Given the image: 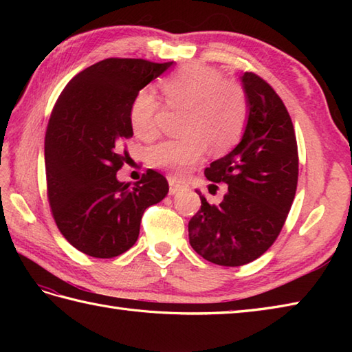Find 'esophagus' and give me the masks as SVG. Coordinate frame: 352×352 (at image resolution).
<instances>
[{
  "label": "esophagus",
  "instance_id": "34e87169",
  "mask_svg": "<svg viewBox=\"0 0 352 352\" xmlns=\"http://www.w3.org/2000/svg\"><path fill=\"white\" fill-rule=\"evenodd\" d=\"M168 182H169V193H170V195H175L177 192L183 190V188H184V186L180 182H177L174 177H169Z\"/></svg>",
  "mask_w": 352,
  "mask_h": 352
}]
</instances>
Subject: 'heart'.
Instances as JSON below:
<instances>
[{"mask_svg": "<svg viewBox=\"0 0 352 352\" xmlns=\"http://www.w3.org/2000/svg\"><path fill=\"white\" fill-rule=\"evenodd\" d=\"M160 91L166 106L184 109L182 131L184 136L168 139L151 148L149 163L184 175L207 151H230L246 129L250 104L243 89L223 80L222 72L207 65H189L162 80ZM162 101L144 89L130 106V124L136 136L149 140L159 133Z\"/></svg>", "mask_w": 352, "mask_h": 352, "instance_id": "obj_1", "label": "heart"}]
</instances>
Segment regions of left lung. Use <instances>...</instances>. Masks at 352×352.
Listing matches in <instances>:
<instances>
[{"instance_id":"obj_1","label":"left lung","mask_w":352,"mask_h":352,"mask_svg":"<svg viewBox=\"0 0 352 352\" xmlns=\"http://www.w3.org/2000/svg\"><path fill=\"white\" fill-rule=\"evenodd\" d=\"M242 85L250 104L242 140L204 170L228 192L214 206L197 190L201 208L189 221L192 248L221 266L246 265L271 248L298 184V146L286 106L254 72L243 74Z\"/></svg>"}]
</instances>
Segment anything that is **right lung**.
I'll list each match as a JSON object with an SVG mask.
<instances>
[{
  "label": "right lung",
  "instance_id": "add662e5",
  "mask_svg": "<svg viewBox=\"0 0 352 352\" xmlns=\"http://www.w3.org/2000/svg\"><path fill=\"white\" fill-rule=\"evenodd\" d=\"M174 62L106 58L74 77L58 96L45 134L51 213L74 248L96 258L121 256L136 243L142 214L168 195L166 178L148 169L140 182H118L133 136L136 94Z\"/></svg>",
  "mask_w": 352,
  "mask_h": 352
}]
</instances>
